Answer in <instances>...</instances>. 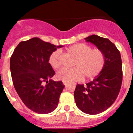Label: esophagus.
I'll return each instance as SVG.
<instances>
[{"label":"esophagus","mask_w":133,"mask_h":133,"mask_svg":"<svg viewBox=\"0 0 133 133\" xmlns=\"http://www.w3.org/2000/svg\"><path fill=\"white\" fill-rule=\"evenodd\" d=\"M68 84H69V83H67V82H65V81H63V84H64V86H66Z\"/></svg>","instance_id":"34e87169"}]
</instances>
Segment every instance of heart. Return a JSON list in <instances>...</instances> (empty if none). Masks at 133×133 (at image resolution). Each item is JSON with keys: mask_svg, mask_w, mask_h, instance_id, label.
Instances as JSON below:
<instances>
[{"mask_svg": "<svg viewBox=\"0 0 133 133\" xmlns=\"http://www.w3.org/2000/svg\"><path fill=\"white\" fill-rule=\"evenodd\" d=\"M68 51L76 57L72 69H62L57 72L59 80L70 83L81 81L84 78L92 79L101 72L105 63L103 52L99 49H92L84 43H77L68 48ZM61 50H56L49 56V63L53 69H58L61 66Z\"/></svg>", "mask_w": 133, "mask_h": 133, "instance_id": "1", "label": "heart"}]
</instances>
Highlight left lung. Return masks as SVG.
I'll return each instance as SVG.
<instances>
[{
    "label": "left lung",
    "instance_id": "8db88e82",
    "mask_svg": "<svg viewBox=\"0 0 133 133\" xmlns=\"http://www.w3.org/2000/svg\"><path fill=\"white\" fill-rule=\"evenodd\" d=\"M103 52L101 72L85 86L77 84L74 97L77 107L86 114L97 115L109 109L118 97L123 81L121 54L108 38L92 35L85 38Z\"/></svg>",
    "mask_w": 133,
    "mask_h": 133
}]
</instances>
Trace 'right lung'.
I'll return each mask as SVG.
<instances>
[{"label": "right lung", "instance_id": "right-lung-1", "mask_svg": "<svg viewBox=\"0 0 133 133\" xmlns=\"http://www.w3.org/2000/svg\"><path fill=\"white\" fill-rule=\"evenodd\" d=\"M35 37L21 42L10 57V69L14 87L29 109L48 114L56 109L64 86L62 81L51 79L55 70L49 56L57 48Z\"/></svg>", "mask_w": 133, "mask_h": 133}]
</instances>
